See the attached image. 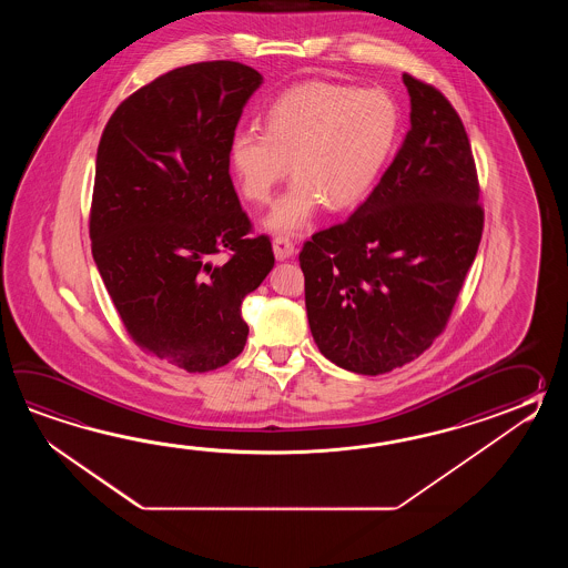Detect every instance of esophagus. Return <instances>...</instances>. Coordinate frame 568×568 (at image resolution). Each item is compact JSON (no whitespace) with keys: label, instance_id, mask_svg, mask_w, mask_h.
Masks as SVG:
<instances>
[{"label":"esophagus","instance_id":"34e87169","mask_svg":"<svg viewBox=\"0 0 568 568\" xmlns=\"http://www.w3.org/2000/svg\"><path fill=\"white\" fill-rule=\"evenodd\" d=\"M272 247H274V255H276V260H280V262H284V260H288V257L296 254L294 243H292L290 237H284V235L276 237V240L272 242Z\"/></svg>","mask_w":568,"mask_h":568}]
</instances>
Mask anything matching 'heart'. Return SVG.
Wrapping results in <instances>:
<instances>
[{
	"label": "heart",
	"mask_w": 568,
	"mask_h": 568,
	"mask_svg": "<svg viewBox=\"0 0 568 568\" xmlns=\"http://www.w3.org/2000/svg\"><path fill=\"white\" fill-rule=\"evenodd\" d=\"M398 128V108L382 89L304 83L274 99L264 133H233L227 158L252 203L270 201L290 164L296 181L264 225L274 233H296L321 205L337 213L362 203L386 166Z\"/></svg>",
	"instance_id": "1"
}]
</instances>
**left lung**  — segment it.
Here are the masks:
<instances>
[{
  "instance_id": "1",
  "label": "left lung",
  "mask_w": 568,
  "mask_h": 568,
  "mask_svg": "<svg viewBox=\"0 0 568 568\" xmlns=\"http://www.w3.org/2000/svg\"><path fill=\"white\" fill-rule=\"evenodd\" d=\"M410 130L372 194L345 223L304 243V302L328 362L387 374L447 325L481 242L471 144L435 87L404 74Z\"/></svg>"
}]
</instances>
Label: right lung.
Returning a JSON list of instances; mask_svg holds the SVG:
<instances>
[{
  "mask_svg": "<svg viewBox=\"0 0 568 568\" xmlns=\"http://www.w3.org/2000/svg\"><path fill=\"white\" fill-rule=\"evenodd\" d=\"M264 77L242 62L186 64L113 111L97 148L93 260L142 349L191 374L235 359L242 302L274 267L250 240L230 176L231 135ZM231 252L225 265L210 255Z\"/></svg>",
  "mask_w": 568,
  "mask_h": 568,
  "instance_id": "right-lung-1",
  "label": "right lung"
}]
</instances>
